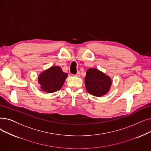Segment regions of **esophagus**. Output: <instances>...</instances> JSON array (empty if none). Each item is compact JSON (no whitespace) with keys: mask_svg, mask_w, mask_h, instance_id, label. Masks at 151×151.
Returning a JSON list of instances; mask_svg holds the SVG:
<instances>
[{"mask_svg":"<svg viewBox=\"0 0 151 151\" xmlns=\"http://www.w3.org/2000/svg\"><path fill=\"white\" fill-rule=\"evenodd\" d=\"M80 71H78L76 74L73 75V76H80Z\"/></svg>","mask_w":151,"mask_h":151,"instance_id":"obj_1","label":"esophagus"}]
</instances>
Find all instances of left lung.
<instances>
[{
  "label": "left lung",
  "instance_id": "left-lung-1",
  "mask_svg": "<svg viewBox=\"0 0 151 151\" xmlns=\"http://www.w3.org/2000/svg\"><path fill=\"white\" fill-rule=\"evenodd\" d=\"M84 83L88 93L97 97L107 94L112 84V81L108 76L95 68L87 70Z\"/></svg>",
  "mask_w": 151,
  "mask_h": 151
}]
</instances>
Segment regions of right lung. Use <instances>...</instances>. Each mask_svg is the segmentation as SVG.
Listing matches in <instances>:
<instances>
[{"label":"right lung","mask_w":151,"mask_h":151,"mask_svg":"<svg viewBox=\"0 0 151 151\" xmlns=\"http://www.w3.org/2000/svg\"><path fill=\"white\" fill-rule=\"evenodd\" d=\"M68 76L59 67H52L44 71L38 78L41 89L46 93H52L59 91Z\"/></svg>","instance_id":"1"}]
</instances>
